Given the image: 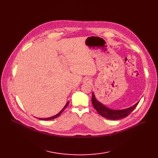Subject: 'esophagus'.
Listing matches in <instances>:
<instances>
[{
    "mask_svg": "<svg viewBox=\"0 0 158 158\" xmlns=\"http://www.w3.org/2000/svg\"><path fill=\"white\" fill-rule=\"evenodd\" d=\"M85 82H87V83H90L91 79H89V78H87V79H86L85 80Z\"/></svg>",
    "mask_w": 158,
    "mask_h": 158,
    "instance_id": "1",
    "label": "esophagus"
}]
</instances>
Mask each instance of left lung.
<instances>
[{"label": "left lung", "instance_id": "1", "mask_svg": "<svg viewBox=\"0 0 158 158\" xmlns=\"http://www.w3.org/2000/svg\"><path fill=\"white\" fill-rule=\"evenodd\" d=\"M92 102L94 107V108L98 112L99 114H101L102 117L110 119V120H120L123 118H125L133 111L137 105L138 104L139 102H137L134 106H132L131 107H129L127 109L122 110H113L107 108L101 102L97 101V99L94 95V94H92Z\"/></svg>", "mask_w": 158, "mask_h": 158}]
</instances>
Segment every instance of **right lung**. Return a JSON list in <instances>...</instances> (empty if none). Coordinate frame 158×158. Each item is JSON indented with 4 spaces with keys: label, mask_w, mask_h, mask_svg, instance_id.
<instances>
[{
    "label": "right lung",
    "mask_w": 158,
    "mask_h": 158,
    "mask_svg": "<svg viewBox=\"0 0 158 158\" xmlns=\"http://www.w3.org/2000/svg\"><path fill=\"white\" fill-rule=\"evenodd\" d=\"M69 101H68L67 102V103H66V104L65 105V106L63 107V110L58 113V114H57L56 115H55V116H53V117H50V118H39V119H40V120H52V119H54V118H57V117H59V116L63 113V111L65 110V108L66 107L68 106V105H69Z\"/></svg>",
    "instance_id": "obj_1"
}]
</instances>
